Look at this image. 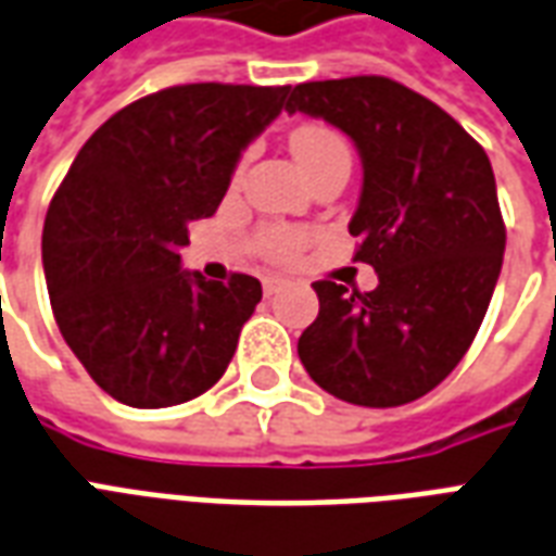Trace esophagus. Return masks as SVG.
I'll return each mask as SVG.
<instances>
[{"label": "esophagus", "instance_id": "obj_1", "mask_svg": "<svg viewBox=\"0 0 556 556\" xmlns=\"http://www.w3.org/2000/svg\"><path fill=\"white\" fill-rule=\"evenodd\" d=\"M278 287H281V278H278V275H269V278L263 281V293L266 295L278 293Z\"/></svg>", "mask_w": 556, "mask_h": 556}]
</instances>
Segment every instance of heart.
<instances>
[{"label":"heart","mask_w":556,"mask_h":556,"mask_svg":"<svg viewBox=\"0 0 556 556\" xmlns=\"http://www.w3.org/2000/svg\"><path fill=\"white\" fill-rule=\"evenodd\" d=\"M290 150H293L299 168L311 177L319 172L323 165L334 160H350V144L343 141L340 132L323 124H305V127L293 129L290 136ZM263 251L275 257V261H293L302 251V233L293 228H273L263 233Z\"/></svg>","instance_id":"obj_1"}]
</instances>
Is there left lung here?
I'll return each instance as SVG.
<instances>
[{"instance_id": "obj_1", "label": "left lung", "mask_w": 556, "mask_h": 556, "mask_svg": "<svg viewBox=\"0 0 556 556\" xmlns=\"http://www.w3.org/2000/svg\"><path fill=\"white\" fill-rule=\"evenodd\" d=\"M287 112L346 132L364 168L350 222L370 293L317 281L299 338L307 376L352 406L394 408L462 362L504 263L506 228L485 150L441 106L384 76L295 85Z\"/></svg>"}]
</instances>
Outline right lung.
Segmentation results:
<instances>
[{
  "label": "right lung",
  "mask_w": 556,
  "mask_h": 556,
  "mask_svg": "<svg viewBox=\"0 0 556 556\" xmlns=\"http://www.w3.org/2000/svg\"><path fill=\"white\" fill-rule=\"evenodd\" d=\"M287 91L174 85L115 112L76 153L47 210L43 273L62 338L117 403L180 406L228 370L261 281H206L180 269V249Z\"/></svg>",
  "instance_id": "obj_1"
}]
</instances>
